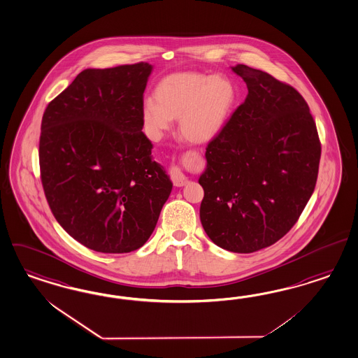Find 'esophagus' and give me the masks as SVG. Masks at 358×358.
<instances>
[{"instance_id": "1", "label": "esophagus", "mask_w": 358, "mask_h": 358, "mask_svg": "<svg viewBox=\"0 0 358 358\" xmlns=\"http://www.w3.org/2000/svg\"><path fill=\"white\" fill-rule=\"evenodd\" d=\"M171 179H173V183H174V185H176V187H183V185L188 183L187 176H185L176 166H174V167L171 169Z\"/></svg>"}]
</instances>
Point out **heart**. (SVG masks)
<instances>
[{
	"label": "heart",
	"instance_id": "1",
	"mask_svg": "<svg viewBox=\"0 0 358 358\" xmlns=\"http://www.w3.org/2000/svg\"><path fill=\"white\" fill-rule=\"evenodd\" d=\"M154 99L143 101L141 122L153 140H161L178 119L179 132L194 143L212 141L233 108V83L222 76L180 72L166 76L154 89Z\"/></svg>",
	"mask_w": 358,
	"mask_h": 358
}]
</instances>
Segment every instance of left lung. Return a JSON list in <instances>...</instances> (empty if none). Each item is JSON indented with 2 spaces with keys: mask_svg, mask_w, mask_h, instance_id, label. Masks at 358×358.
Segmentation results:
<instances>
[{
  "mask_svg": "<svg viewBox=\"0 0 358 358\" xmlns=\"http://www.w3.org/2000/svg\"><path fill=\"white\" fill-rule=\"evenodd\" d=\"M248 94L206 148L200 220L212 242L250 254L294 226L317 184L320 141L303 96L243 64Z\"/></svg>",
  "mask_w": 358,
  "mask_h": 358,
  "instance_id": "1",
  "label": "left lung"
}]
</instances>
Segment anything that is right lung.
<instances>
[{"label":"right lung","instance_id":"right-lung-1","mask_svg":"<svg viewBox=\"0 0 358 358\" xmlns=\"http://www.w3.org/2000/svg\"><path fill=\"white\" fill-rule=\"evenodd\" d=\"M153 65L85 69L41 119V183L62 229L87 248L125 254L145 245L173 189L143 134Z\"/></svg>","mask_w":358,"mask_h":358}]
</instances>
